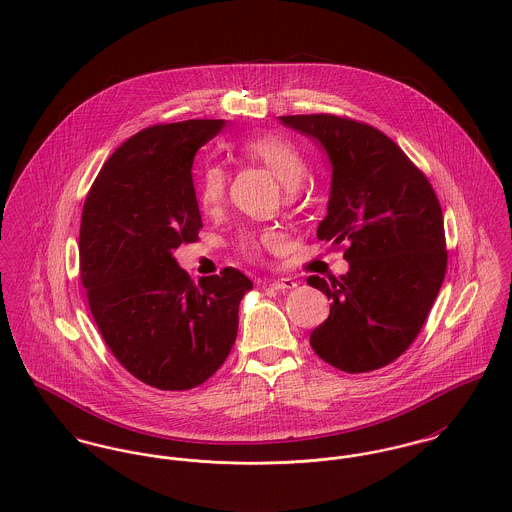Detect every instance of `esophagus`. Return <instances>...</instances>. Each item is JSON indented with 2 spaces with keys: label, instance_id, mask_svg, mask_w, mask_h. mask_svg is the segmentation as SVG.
Here are the masks:
<instances>
[{
  "label": "esophagus",
  "instance_id": "esophagus-1",
  "mask_svg": "<svg viewBox=\"0 0 512 512\" xmlns=\"http://www.w3.org/2000/svg\"><path fill=\"white\" fill-rule=\"evenodd\" d=\"M295 286H297V284L293 282L292 278H280V280L270 282V288L276 290V292H288V290H293Z\"/></svg>",
  "mask_w": 512,
  "mask_h": 512
}]
</instances>
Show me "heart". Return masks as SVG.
<instances>
[{
	"label": "heart",
	"mask_w": 512,
	"mask_h": 512,
	"mask_svg": "<svg viewBox=\"0 0 512 512\" xmlns=\"http://www.w3.org/2000/svg\"><path fill=\"white\" fill-rule=\"evenodd\" d=\"M242 151L248 159L262 163L266 169H270L286 189H297L305 177V171H307L305 159L297 151V147L286 138H280L274 134L254 136L242 144ZM224 195H226V171L217 163H209L203 169L201 187H199V201L203 211L207 213L217 211L224 201ZM278 240L280 238L276 234H264L260 238L264 246H272ZM260 242L250 238L246 240V246L254 250Z\"/></svg>",
	"instance_id": "1"
}]
</instances>
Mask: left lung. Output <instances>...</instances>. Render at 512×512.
Returning a JSON list of instances; mask_svg holds the SVG:
<instances>
[{"mask_svg":"<svg viewBox=\"0 0 512 512\" xmlns=\"http://www.w3.org/2000/svg\"><path fill=\"white\" fill-rule=\"evenodd\" d=\"M321 147L331 165L321 240L349 242V272L307 284L331 299L309 343L329 365L368 372L398 359L438 297L447 254L438 197L422 171L382 132L331 114L280 116Z\"/></svg>","mask_w":512,"mask_h":512,"instance_id":"obj_1","label":"left lung"}]
</instances>
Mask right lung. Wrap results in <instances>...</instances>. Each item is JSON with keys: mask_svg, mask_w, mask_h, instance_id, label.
<instances>
[{"mask_svg": "<svg viewBox=\"0 0 512 512\" xmlns=\"http://www.w3.org/2000/svg\"><path fill=\"white\" fill-rule=\"evenodd\" d=\"M224 124L142 130L110 155L82 209L80 278L92 317L120 365L159 390H189L219 370L252 290L234 268L195 284L173 256L203 228L193 161Z\"/></svg>", "mask_w": 512, "mask_h": 512, "instance_id": "obj_1", "label": "right lung"}]
</instances>
